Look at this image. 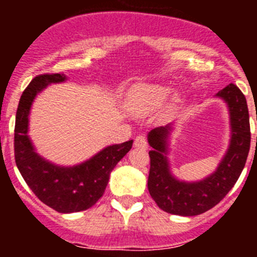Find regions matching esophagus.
<instances>
[{
  "mask_svg": "<svg viewBox=\"0 0 257 257\" xmlns=\"http://www.w3.org/2000/svg\"><path fill=\"white\" fill-rule=\"evenodd\" d=\"M134 147L138 149H147L148 148V142H147V139H145L144 136H136L135 142H134Z\"/></svg>",
  "mask_w": 257,
  "mask_h": 257,
  "instance_id": "34e87169",
  "label": "esophagus"
}]
</instances>
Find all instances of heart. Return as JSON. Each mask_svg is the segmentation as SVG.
<instances>
[{
    "label": "heart",
    "instance_id": "b5f03b06",
    "mask_svg": "<svg viewBox=\"0 0 257 257\" xmlns=\"http://www.w3.org/2000/svg\"><path fill=\"white\" fill-rule=\"evenodd\" d=\"M171 90L162 85H140L131 92L128 99V108L134 113L144 114L157 109L167 99Z\"/></svg>",
    "mask_w": 257,
    "mask_h": 257
}]
</instances>
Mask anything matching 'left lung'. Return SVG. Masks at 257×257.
Listing matches in <instances>:
<instances>
[{"mask_svg":"<svg viewBox=\"0 0 257 257\" xmlns=\"http://www.w3.org/2000/svg\"><path fill=\"white\" fill-rule=\"evenodd\" d=\"M228 105L230 118V143L217 169L199 181L176 179L170 169L169 136L172 123L156 127L148 134L149 152L148 189L158 207L166 212L180 216H196L216 206L234 187L246 165L249 152L248 108L244 95L230 83L216 95Z\"/></svg>","mask_w":257,"mask_h":257,"instance_id":"obj_1","label":"left lung"}]
</instances>
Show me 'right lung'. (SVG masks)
Segmentation results:
<instances>
[{
    "label": "right lung",
    "instance_id": "1",
    "mask_svg": "<svg viewBox=\"0 0 257 257\" xmlns=\"http://www.w3.org/2000/svg\"><path fill=\"white\" fill-rule=\"evenodd\" d=\"M64 81L67 76L63 73L41 74L32 79L18 105L14 149L18 169L38 199L58 212L72 213L92 207L103 197L109 175L128 153L133 140L109 145L76 166H58L41 157L28 136L31 106L47 86Z\"/></svg>",
    "mask_w": 257,
    "mask_h": 257
}]
</instances>
